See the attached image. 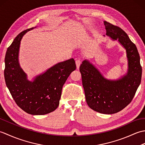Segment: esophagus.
<instances>
[{"instance_id":"34e87169","label":"esophagus","mask_w":145,"mask_h":145,"mask_svg":"<svg viewBox=\"0 0 145 145\" xmlns=\"http://www.w3.org/2000/svg\"><path fill=\"white\" fill-rule=\"evenodd\" d=\"M75 63H76V68H77V69H79V67H80V64H81V63H82V61H81V60L80 59H76V61H75Z\"/></svg>"}]
</instances>
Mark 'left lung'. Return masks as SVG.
Segmentation results:
<instances>
[{"mask_svg": "<svg viewBox=\"0 0 145 145\" xmlns=\"http://www.w3.org/2000/svg\"><path fill=\"white\" fill-rule=\"evenodd\" d=\"M106 35L118 40L127 51V74L116 81L108 80L87 60L80 67L86 101L89 107L103 114H113L130 103L141 83L142 68L137 48L119 27L104 22Z\"/></svg>", "mask_w": 145, "mask_h": 145, "instance_id": "1", "label": "left lung"}]
</instances>
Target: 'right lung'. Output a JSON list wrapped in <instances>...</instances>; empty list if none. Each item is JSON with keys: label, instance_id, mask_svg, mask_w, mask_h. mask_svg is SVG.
Instances as JSON below:
<instances>
[{"label": "right lung", "instance_id": "1", "mask_svg": "<svg viewBox=\"0 0 145 145\" xmlns=\"http://www.w3.org/2000/svg\"><path fill=\"white\" fill-rule=\"evenodd\" d=\"M30 28L20 33L7 48L5 57L4 77L6 85L15 102L22 110L33 115L54 112L59 105L63 85L76 69L73 58L60 62L29 81L18 63L20 40Z\"/></svg>", "mask_w": 145, "mask_h": 145}]
</instances>
